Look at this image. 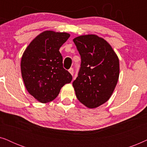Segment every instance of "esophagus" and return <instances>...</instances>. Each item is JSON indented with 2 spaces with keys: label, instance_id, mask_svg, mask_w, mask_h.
<instances>
[{
  "label": "esophagus",
  "instance_id": "1",
  "mask_svg": "<svg viewBox=\"0 0 147 147\" xmlns=\"http://www.w3.org/2000/svg\"><path fill=\"white\" fill-rule=\"evenodd\" d=\"M69 72L71 74L72 76H73L74 75V69H73V68H72V67L70 68V69H69Z\"/></svg>",
  "mask_w": 147,
  "mask_h": 147
}]
</instances>
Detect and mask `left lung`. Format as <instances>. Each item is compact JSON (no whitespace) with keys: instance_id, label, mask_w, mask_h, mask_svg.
Returning <instances> with one entry per match:
<instances>
[{"instance_id":"obj_1","label":"left lung","mask_w":147,"mask_h":147,"mask_svg":"<svg viewBox=\"0 0 147 147\" xmlns=\"http://www.w3.org/2000/svg\"><path fill=\"white\" fill-rule=\"evenodd\" d=\"M73 41L81 56L78 76L73 82L76 97L84 106L95 108L107 102L119 78V59L111 46L96 35Z\"/></svg>"}]
</instances>
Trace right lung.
Returning a JSON list of instances; mask_svg holds the SVG:
<instances>
[{"instance_id":"right-lung-1","label":"right lung","mask_w":147,"mask_h":147,"mask_svg":"<svg viewBox=\"0 0 147 147\" xmlns=\"http://www.w3.org/2000/svg\"><path fill=\"white\" fill-rule=\"evenodd\" d=\"M70 35L45 31L32 41L22 56L21 69L26 89L41 103L51 102L72 76L63 67L59 48Z\"/></svg>"}]
</instances>
